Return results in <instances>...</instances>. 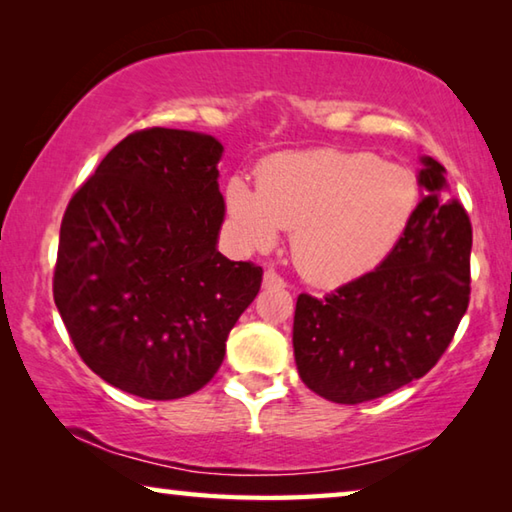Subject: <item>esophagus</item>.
<instances>
[{"instance_id": "1", "label": "esophagus", "mask_w": 512, "mask_h": 512, "mask_svg": "<svg viewBox=\"0 0 512 512\" xmlns=\"http://www.w3.org/2000/svg\"><path fill=\"white\" fill-rule=\"evenodd\" d=\"M264 287L266 289H284V287H287V282H284L275 271H266L264 273Z\"/></svg>"}]
</instances>
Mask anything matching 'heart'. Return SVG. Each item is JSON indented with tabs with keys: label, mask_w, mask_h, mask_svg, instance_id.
I'll return each instance as SVG.
<instances>
[{
	"label": "heart",
	"mask_w": 512,
	"mask_h": 512,
	"mask_svg": "<svg viewBox=\"0 0 512 512\" xmlns=\"http://www.w3.org/2000/svg\"><path fill=\"white\" fill-rule=\"evenodd\" d=\"M418 180L372 153L311 149L275 153L225 185V207L250 250H268L282 230L305 280L339 287L375 271L400 244L418 207Z\"/></svg>",
	"instance_id": "obj_1"
}]
</instances>
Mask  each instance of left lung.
<instances>
[{"instance_id": "left-lung-1", "label": "left lung", "mask_w": 512, "mask_h": 512, "mask_svg": "<svg viewBox=\"0 0 512 512\" xmlns=\"http://www.w3.org/2000/svg\"><path fill=\"white\" fill-rule=\"evenodd\" d=\"M420 162L422 198L386 262L325 298L298 296L296 366L329 402L377 400L424 377L467 311L470 216L449 198L443 164L429 155Z\"/></svg>"}]
</instances>
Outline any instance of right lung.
<instances>
[{
	"mask_svg": "<svg viewBox=\"0 0 512 512\" xmlns=\"http://www.w3.org/2000/svg\"><path fill=\"white\" fill-rule=\"evenodd\" d=\"M221 155L212 135L146 128L67 205L54 300L76 352L119 391L178 400L203 388L262 287V266L216 250Z\"/></svg>",
	"mask_w": 512,
	"mask_h": 512,
	"instance_id": "right-lung-1",
	"label": "right lung"
}]
</instances>
